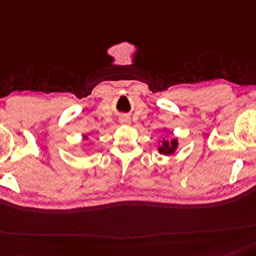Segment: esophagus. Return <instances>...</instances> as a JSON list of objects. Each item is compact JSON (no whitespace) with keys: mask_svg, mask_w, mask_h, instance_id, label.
Instances as JSON below:
<instances>
[{"mask_svg":"<svg viewBox=\"0 0 256 256\" xmlns=\"http://www.w3.org/2000/svg\"><path fill=\"white\" fill-rule=\"evenodd\" d=\"M124 122H128V120H124Z\"/></svg>","mask_w":256,"mask_h":256,"instance_id":"34e87169","label":"esophagus"}]
</instances>
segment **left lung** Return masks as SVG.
<instances>
[{"label": "left lung", "mask_w": 256, "mask_h": 256, "mask_svg": "<svg viewBox=\"0 0 256 256\" xmlns=\"http://www.w3.org/2000/svg\"><path fill=\"white\" fill-rule=\"evenodd\" d=\"M178 146V142H177V139H174L172 141H166L163 139V142H162V146L158 147V152H161V154H164V155H170L174 152L176 150V148Z\"/></svg>", "instance_id": "8db88e82"}]
</instances>
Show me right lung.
I'll return each mask as SVG.
<instances>
[{
  "label": "right lung",
  "instance_id": "obj_1",
  "mask_svg": "<svg viewBox=\"0 0 256 256\" xmlns=\"http://www.w3.org/2000/svg\"><path fill=\"white\" fill-rule=\"evenodd\" d=\"M85 138H86V136H85Z\"/></svg>",
  "mask_w": 256,
  "mask_h": 256
}]
</instances>
